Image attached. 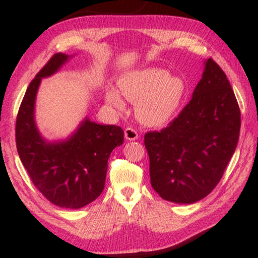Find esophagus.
<instances>
[{"label":"esophagus","mask_w":258,"mask_h":258,"mask_svg":"<svg viewBox=\"0 0 258 258\" xmlns=\"http://www.w3.org/2000/svg\"><path fill=\"white\" fill-rule=\"evenodd\" d=\"M124 135L126 140H130V141H134V140H137L139 138V134H138V131L134 130L132 127H127L125 130Z\"/></svg>","instance_id":"34e87169"}]
</instances>
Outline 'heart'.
I'll list each match as a JSON object with an SVG mask.
<instances>
[{
  "label": "heart",
  "mask_w": 258,
  "mask_h": 258,
  "mask_svg": "<svg viewBox=\"0 0 258 258\" xmlns=\"http://www.w3.org/2000/svg\"><path fill=\"white\" fill-rule=\"evenodd\" d=\"M115 87L106 90V101L118 110L125 108L121 93L128 101L137 103L138 118L147 125H161L178 110L185 92L181 77L172 76L165 69L150 67L124 74ZM121 93L119 94V92Z\"/></svg>",
  "instance_id": "b5f03b06"
}]
</instances>
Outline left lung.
Instances as JSON below:
<instances>
[{
    "label": "left lung",
    "mask_w": 258,
    "mask_h": 258,
    "mask_svg": "<svg viewBox=\"0 0 258 258\" xmlns=\"http://www.w3.org/2000/svg\"><path fill=\"white\" fill-rule=\"evenodd\" d=\"M239 132L240 109L232 87L221 67L207 59L180 115L160 132L146 134L154 190L175 204L206 197L223 176Z\"/></svg>",
    "instance_id": "8db88e82"
}]
</instances>
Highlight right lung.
Listing matches in <instances>:
<instances>
[{
  "mask_svg": "<svg viewBox=\"0 0 258 258\" xmlns=\"http://www.w3.org/2000/svg\"><path fill=\"white\" fill-rule=\"evenodd\" d=\"M74 55L56 53L30 82L16 121L20 160L44 197L59 207L78 209L103 191L108 159L124 142L119 126L101 125L85 117L67 139L47 141L35 121V102L42 78L50 77Z\"/></svg>",
  "mask_w": 258,
  "mask_h": 258,
  "instance_id": "obj_1",
  "label": "right lung"
}]
</instances>
